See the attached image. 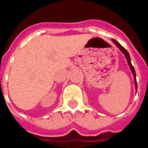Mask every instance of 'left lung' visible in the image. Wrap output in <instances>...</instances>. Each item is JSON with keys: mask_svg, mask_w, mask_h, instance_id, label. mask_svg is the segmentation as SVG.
<instances>
[{"mask_svg": "<svg viewBox=\"0 0 148 148\" xmlns=\"http://www.w3.org/2000/svg\"><path fill=\"white\" fill-rule=\"evenodd\" d=\"M112 42H114L115 44H116V46L118 48H120V50H121V51H122V53L124 54V56H125V58H126V59H127V64H128V66H129V67H130L131 71H132V74H133L134 76V81H135V87H136V90H137V82H136V71H135V69H134L133 66L132 65V62H131V58H130V55H129V54H128V52L127 51V50L125 48H124L119 43V42H117V41H116L115 39H112Z\"/></svg>", "mask_w": 148, "mask_h": 148, "instance_id": "left-lung-1", "label": "left lung"}]
</instances>
